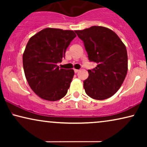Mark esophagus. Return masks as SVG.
<instances>
[{
	"mask_svg": "<svg viewBox=\"0 0 147 147\" xmlns=\"http://www.w3.org/2000/svg\"><path fill=\"white\" fill-rule=\"evenodd\" d=\"M80 71V70L79 69H74V72H75V73H78V72Z\"/></svg>",
	"mask_w": 147,
	"mask_h": 147,
	"instance_id": "34e87169",
	"label": "esophagus"
}]
</instances>
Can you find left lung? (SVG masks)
<instances>
[{
  "instance_id": "left-lung-1",
  "label": "left lung",
  "mask_w": 147,
  "mask_h": 147,
  "mask_svg": "<svg viewBox=\"0 0 147 147\" xmlns=\"http://www.w3.org/2000/svg\"><path fill=\"white\" fill-rule=\"evenodd\" d=\"M83 41L90 61L97 65L88 69L84 81L86 93L90 98L102 100L111 97L122 86L128 71L125 45L113 31L101 26L75 31Z\"/></svg>"
}]
</instances>
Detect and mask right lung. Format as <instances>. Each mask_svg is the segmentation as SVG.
<instances>
[{"label":"right lung","mask_w":147,"mask_h":147,"mask_svg":"<svg viewBox=\"0 0 147 147\" xmlns=\"http://www.w3.org/2000/svg\"><path fill=\"white\" fill-rule=\"evenodd\" d=\"M76 37L73 31L46 28L28 41L23 55L24 71L32 90L42 99L57 101L67 94L74 71L57 64Z\"/></svg>","instance_id":"right-lung-1"}]
</instances>
